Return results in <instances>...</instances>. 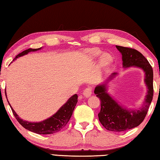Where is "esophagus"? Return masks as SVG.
<instances>
[{
  "label": "esophagus",
  "mask_w": 160,
  "mask_h": 160,
  "mask_svg": "<svg viewBox=\"0 0 160 160\" xmlns=\"http://www.w3.org/2000/svg\"><path fill=\"white\" fill-rule=\"evenodd\" d=\"M92 93V89L90 87H88V88H87L85 90L82 92V94L83 96L86 97V98H88V97H90V95Z\"/></svg>",
  "instance_id": "1"
}]
</instances>
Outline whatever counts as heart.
Here are the masks:
<instances>
[{
    "label": "heart",
    "instance_id": "heart-1",
    "mask_svg": "<svg viewBox=\"0 0 160 160\" xmlns=\"http://www.w3.org/2000/svg\"><path fill=\"white\" fill-rule=\"evenodd\" d=\"M88 56L92 59H96L99 57V56L102 54V51L97 49H90L87 51ZM112 56L109 53H104L102 56V57L100 59V65L102 67H105L109 66V65L112 63Z\"/></svg>",
    "mask_w": 160,
    "mask_h": 160
}]
</instances>
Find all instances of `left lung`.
<instances>
[{
	"instance_id": "obj_1",
	"label": "left lung",
	"mask_w": 160,
	"mask_h": 160,
	"mask_svg": "<svg viewBox=\"0 0 160 160\" xmlns=\"http://www.w3.org/2000/svg\"><path fill=\"white\" fill-rule=\"evenodd\" d=\"M116 47L122 56L123 68L135 67L143 70L144 82L148 89L144 103L138 109L123 107L107 92L108 84L118 75L117 72H113L94 89V94L101 100V110L98 114L100 123L108 131L121 132L138 126L144 120L152 100L153 70L148 61L139 51L121 46Z\"/></svg>"
}]
</instances>
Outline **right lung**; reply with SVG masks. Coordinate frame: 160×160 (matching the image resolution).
Returning a JSON list of instances; mask_svg holds the SVG:
<instances>
[{"label":"right lung","mask_w":160,"mask_h":160,"mask_svg":"<svg viewBox=\"0 0 160 160\" xmlns=\"http://www.w3.org/2000/svg\"><path fill=\"white\" fill-rule=\"evenodd\" d=\"M42 47L39 48H28L25 51H22V52L19 53L18 55L15 56V58L13 59V61L16 60L18 58L21 57V56H25L32 51H37L40 49H42ZM5 96L6 95V91H5ZM7 98V97H6ZM8 100V99H7ZM78 102V95L76 94L70 97V98L68 99V101L65 103V104L62 106L60 109H59L56 113H54L51 117L48 118L45 120L40 121V122H29L28 121L22 120V119L20 118L15 110L12 109L11 105L8 102V104L10 105V108L12 111V113L14 116H15L16 119L20 123L22 126L25 129L28 130L29 131L34 132L35 133L37 134H52L54 132H58L59 131L66 126V124L68 122L70 117L72 114L73 110L75 109L76 104Z\"/></svg>","instance_id":"right-lung-1"}]
</instances>
